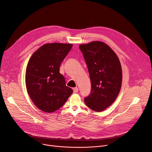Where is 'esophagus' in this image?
Returning <instances> with one entry per match:
<instances>
[{"label": "esophagus", "instance_id": "1", "mask_svg": "<svg viewBox=\"0 0 152 152\" xmlns=\"http://www.w3.org/2000/svg\"><path fill=\"white\" fill-rule=\"evenodd\" d=\"M73 92L74 93H77L78 91V88L77 87H75V88H73Z\"/></svg>", "mask_w": 152, "mask_h": 152}]
</instances>
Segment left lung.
<instances>
[{
  "mask_svg": "<svg viewBox=\"0 0 152 152\" xmlns=\"http://www.w3.org/2000/svg\"><path fill=\"white\" fill-rule=\"evenodd\" d=\"M87 64L91 84L90 95L85 98L87 107L102 112L111 105L122 84V68L116 53L106 44L93 41L79 45Z\"/></svg>",
  "mask_w": 152,
  "mask_h": 152,
  "instance_id": "left-lung-1",
  "label": "left lung"
}]
</instances>
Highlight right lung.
Returning a JSON list of instances; mask_svg holds the SVG:
<instances>
[{"instance_id": "add662e5", "label": "right lung", "mask_w": 152, "mask_h": 152, "mask_svg": "<svg viewBox=\"0 0 152 152\" xmlns=\"http://www.w3.org/2000/svg\"><path fill=\"white\" fill-rule=\"evenodd\" d=\"M72 47L70 44H46L28 61L25 73L27 92L35 105L44 112L56 111L73 93L59 73L61 64Z\"/></svg>"}]
</instances>
